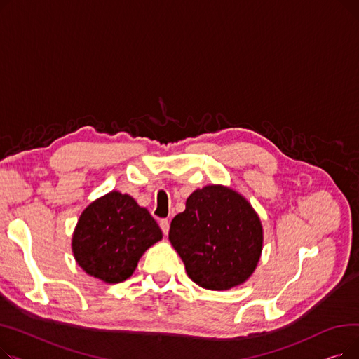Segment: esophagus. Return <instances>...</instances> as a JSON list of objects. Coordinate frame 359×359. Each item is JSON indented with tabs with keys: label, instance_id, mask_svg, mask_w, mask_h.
Returning <instances> with one entry per match:
<instances>
[{
	"label": "esophagus",
	"instance_id": "esophagus-1",
	"mask_svg": "<svg viewBox=\"0 0 359 359\" xmlns=\"http://www.w3.org/2000/svg\"><path fill=\"white\" fill-rule=\"evenodd\" d=\"M158 224H160V229H161L163 234H167L168 230H170V222H168V219H160Z\"/></svg>",
	"mask_w": 359,
	"mask_h": 359
}]
</instances>
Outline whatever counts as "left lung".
<instances>
[{"label":"left lung","instance_id":"left-lung-1","mask_svg":"<svg viewBox=\"0 0 359 359\" xmlns=\"http://www.w3.org/2000/svg\"><path fill=\"white\" fill-rule=\"evenodd\" d=\"M168 240L195 284L224 291L246 282L263 246V229L249 201L231 187L210 184L186 199Z\"/></svg>","mask_w":359,"mask_h":359}]
</instances>
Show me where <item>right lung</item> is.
<instances>
[{
    "instance_id": "add662e5",
    "label": "right lung",
    "mask_w": 359,
    "mask_h": 359,
    "mask_svg": "<svg viewBox=\"0 0 359 359\" xmlns=\"http://www.w3.org/2000/svg\"><path fill=\"white\" fill-rule=\"evenodd\" d=\"M163 238L149 212L121 192L91 202L72 234V253L81 269L107 284L126 280L147 249Z\"/></svg>"
}]
</instances>
